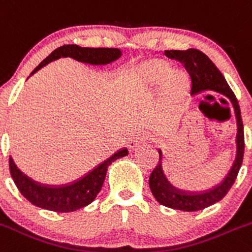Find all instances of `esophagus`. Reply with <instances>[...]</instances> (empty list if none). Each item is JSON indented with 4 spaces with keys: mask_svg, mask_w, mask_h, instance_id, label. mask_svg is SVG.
Wrapping results in <instances>:
<instances>
[{
    "mask_svg": "<svg viewBox=\"0 0 252 252\" xmlns=\"http://www.w3.org/2000/svg\"><path fill=\"white\" fill-rule=\"evenodd\" d=\"M147 140V137L145 135H142V134H138V135H134V137H131L130 139H129L128 142V147L130 150H134L135 148L138 147L139 144H142L143 142H145Z\"/></svg>",
    "mask_w": 252,
    "mask_h": 252,
    "instance_id": "esophagus-1",
    "label": "esophagus"
}]
</instances>
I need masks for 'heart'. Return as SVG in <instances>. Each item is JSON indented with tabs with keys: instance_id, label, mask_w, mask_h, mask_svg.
Instances as JSON below:
<instances>
[{
	"instance_id": "1",
	"label": "heart",
	"mask_w": 252,
	"mask_h": 252,
	"mask_svg": "<svg viewBox=\"0 0 252 252\" xmlns=\"http://www.w3.org/2000/svg\"><path fill=\"white\" fill-rule=\"evenodd\" d=\"M133 92L144 93L159 86L158 105L166 117H174L179 112L187 97V77L179 68H171L165 61L150 60L130 72Z\"/></svg>"
}]
</instances>
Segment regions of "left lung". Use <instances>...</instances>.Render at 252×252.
I'll list each match as a JSON object with an SVG mask.
<instances>
[{
	"mask_svg": "<svg viewBox=\"0 0 252 252\" xmlns=\"http://www.w3.org/2000/svg\"><path fill=\"white\" fill-rule=\"evenodd\" d=\"M164 55L171 60H178L184 63L185 69L189 73L191 79L190 94L195 95L201 92L211 91L221 94L230 100L234 108L235 117H236V155H235L234 163L230 168L221 183L216 184L215 187L206 190H185L176 188L170 183L164 170V154L163 150L159 152V164L153 170L149 178V187L152 194L154 195L155 200L166 208L175 209L183 211H197L209 208L218 201H220L227 194L231 187L234 185L235 179L239 174L244 158V126L241 119L239 103L234 92L227 84L226 79L222 76V73L216 68V65L211 62L210 58L199 49L189 48L187 51H178L170 49L165 51Z\"/></svg>",
	"mask_w": 252,
	"mask_h": 252,
	"instance_id": "8db88e82",
	"label": "left lung"
}]
</instances>
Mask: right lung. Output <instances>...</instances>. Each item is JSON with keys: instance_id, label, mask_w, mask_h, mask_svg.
Returning <instances> with one entry per match:
<instances>
[{"instance_id": "1", "label": "right lung", "mask_w": 252, "mask_h": 252, "mask_svg": "<svg viewBox=\"0 0 252 252\" xmlns=\"http://www.w3.org/2000/svg\"><path fill=\"white\" fill-rule=\"evenodd\" d=\"M121 57L122 51L118 48H87L77 44H65L52 52L31 74L60 58H73L89 65H107ZM128 154V149L122 148L81 178L65 184H46L33 180L17 168L12 157H9V170L17 189L31 204L46 210L70 213L89 205L97 197L104 183L108 166Z\"/></svg>"}]
</instances>
